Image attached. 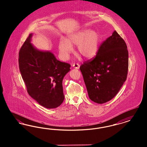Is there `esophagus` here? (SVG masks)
<instances>
[{
    "instance_id": "esophagus-1",
    "label": "esophagus",
    "mask_w": 147,
    "mask_h": 147,
    "mask_svg": "<svg viewBox=\"0 0 147 147\" xmlns=\"http://www.w3.org/2000/svg\"><path fill=\"white\" fill-rule=\"evenodd\" d=\"M72 66L74 68H76V69H79V67H80V65H79V64H78V63H73V65H72Z\"/></svg>"
}]
</instances>
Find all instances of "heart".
Listing matches in <instances>:
<instances>
[{
	"instance_id": "obj_1",
	"label": "heart",
	"mask_w": 147,
	"mask_h": 147,
	"mask_svg": "<svg viewBox=\"0 0 147 147\" xmlns=\"http://www.w3.org/2000/svg\"><path fill=\"white\" fill-rule=\"evenodd\" d=\"M99 42L100 36L97 32L86 30L70 35L67 40L61 39L58 49L62 58L67 60L73 50L72 45H78L79 53L85 58H91L98 52Z\"/></svg>"
}]
</instances>
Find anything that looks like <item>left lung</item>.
Listing matches in <instances>:
<instances>
[{"label":"left lung","instance_id":"obj_1","mask_svg":"<svg viewBox=\"0 0 147 147\" xmlns=\"http://www.w3.org/2000/svg\"><path fill=\"white\" fill-rule=\"evenodd\" d=\"M128 69L127 47L116 31L101 43L96 55L80 67L89 97L98 104L116 96L126 80Z\"/></svg>","mask_w":147,"mask_h":147}]
</instances>
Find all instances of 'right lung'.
<instances>
[{
    "mask_svg": "<svg viewBox=\"0 0 147 147\" xmlns=\"http://www.w3.org/2000/svg\"><path fill=\"white\" fill-rule=\"evenodd\" d=\"M31 37L30 34L19 51L21 77L31 97L46 108H56L64 99L62 81L70 64L57 60L50 52L35 49L30 43Z\"/></svg>",
    "mask_w": 147,
    "mask_h": 147,
    "instance_id": "1",
    "label": "right lung"
}]
</instances>
